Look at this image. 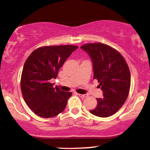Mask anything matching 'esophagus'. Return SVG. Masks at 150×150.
I'll return each mask as SVG.
<instances>
[{
	"label": "esophagus",
	"instance_id": "esophagus-1",
	"mask_svg": "<svg viewBox=\"0 0 150 150\" xmlns=\"http://www.w3.org/2000/svg\"><path fill=\"white\" fill-rule=\"evenodd\" d=\"M77 94L80 97H81V98H85L87 96V95H86V94H80V93H77Z\"/></svg>",
	"mask_w": 150,
	"mask_h": 150
}]
</instances>
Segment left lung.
<instances>
[{
    "instance_id": "left-lung-1",
    "label": "left lung",
    "mask_w": 150,
    "mask_h": 150,
    "mask_svg": "<svg viewBox=\"0 0 150 150\" xmlns=\"http://www.w3.org/2000/svg\"><path fill=\"white\" fill-rule=\"evenodd\" d=\"M81 48L87 52L93 62V79L98 80L103 98H96L93 115L108 117L122 108L129 96L131 74L127 63L117 50L100 42L88 43Z\"/></svg>"
}]
</instances>
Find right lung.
<instances>
[{"mask_svg":"<svg viewBox=\"0 0 150 150\" xmlns=\"http://www.w3.org/2000/svg\"><path fill=\"white\" fill-rule=\"evenodd\" d=\"M75 45H54L39 47L27 58L21 77V90L27 105L43 118L57 116L64 110L72 92L63 91L50 82L57 78L59 70Z\"/></svg>","mask_w":150,"mask_h":150,"instance_id":"add662e5","label":"right lung"}]
</instances>
